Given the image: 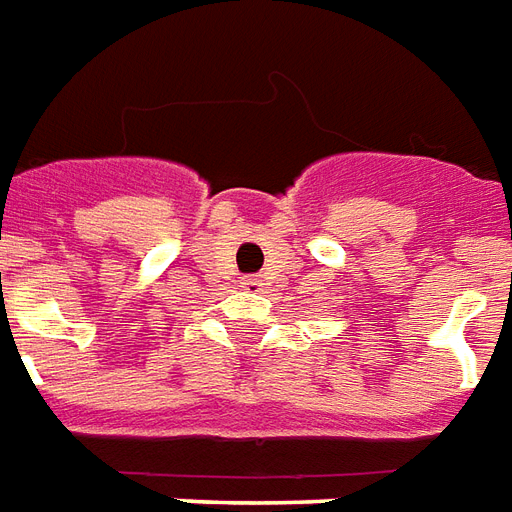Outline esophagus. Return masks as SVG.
<instances>
[{
  "label": "esophagus",
  "mask_w": 512,
  "mask_h": 512,
  "mask_svg": "<svg viewBox=\"0 0 512 512\" xmlns=\"http://www.w3.org/2000/svg\"><path fill=\"white\" fill-rule=\"evenodd\" d=\"M241 287L244 290H260V282H257L255 276H246V279H241Z\"/></svg>",
  "instance_id": "obj_1"
}]
</instances>
